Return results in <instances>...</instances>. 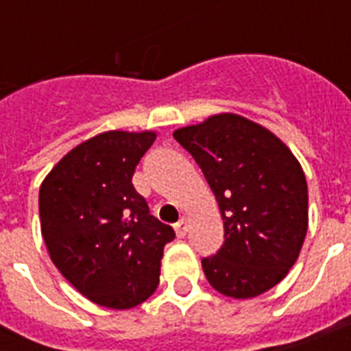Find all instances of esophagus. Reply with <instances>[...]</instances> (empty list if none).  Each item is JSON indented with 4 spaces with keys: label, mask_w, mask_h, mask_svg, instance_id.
<instances>
[{
    "label": "esophagus",
    "mask_w": 351,
    "mask_h": 351,
    "mask_svg": "<svg viewBox=\"0 0 351 351\" xmlns=\"http://www.w3.org/2000/svg\"><path fill=\"white\" fill-rule=\"evenodd\" d=\"M175 231H176V234L180 237V239H182V237H186V233H187V217H182V219L176 222Z\"/></svg>",
    "instance_id": "1"
}]
</instances>
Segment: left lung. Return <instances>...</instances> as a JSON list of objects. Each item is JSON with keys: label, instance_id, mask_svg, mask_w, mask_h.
I'll use <instances>...</instances> for the list:
<instances>
[{"label": "left lung", "instance_id": "1", "mask_svg": "<svg viewBox=\"0 0 351 351\" xmlns=\"http://www.w3.org/2000/svg\"><path fill=\"white\" fill-rule=\"evenodd\" d=\"M173 136L200 165L224 222L222 247L202 258L208 282L233 299L277 286L308 231V184L299 160L269 129L233 112Z\"/></svg>", "mask_w": 351, "mask_h": 351}]
</instances>
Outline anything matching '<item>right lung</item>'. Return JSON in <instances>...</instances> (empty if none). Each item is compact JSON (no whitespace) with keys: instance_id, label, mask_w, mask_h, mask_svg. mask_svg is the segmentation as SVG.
<instances>
[{"instance_id":"add662e5","label":"right lung","mask_w":351,"mask_h":351,"mask_svg":"<svg viewBox=\"0 0 351 351\" xmlns=\"http://www.w3.org/2000/svg\"><path fill=\"white\" fill-rule=\"evenodd\" d=\"M156 132L106 131L71 149L40 187L51 261L80 293L129 310L154 293L175 231L153 215L132 175Z\"/></svg>"}]
</instances>
